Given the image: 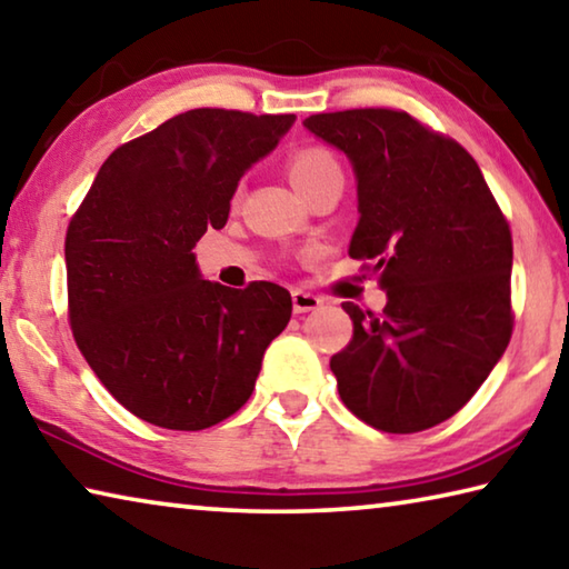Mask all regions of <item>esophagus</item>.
Wrapping results in <instances>:
<instances>
[{"label": "esophagus", "instance_id": "esophagus-1", "mask_svg": "<svg viewBox=\"0 0 569 569\" xmlns=\"http://www.w3.org/2000/svg\"><path fill=\"white\" fill-rule=\"evenodd\" d=\"M291 298H293V313H308L323 306V298H319L316 293H308L303 288H296Z\"/></svg>", "mask_w": 569, "mask_h": 569}]
</instances>
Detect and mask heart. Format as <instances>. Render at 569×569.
<instances>
[{"instance_id":"b5f03b06","label":"heart","mask_w":569,"mask_h":569,"mask_svg":"<svg viewBox=\"0 0 569 569\" xmlns=\"http://www.w3.org/2000/svg\"><path fill=\"white\" fill-rule=\"evenodd\" d=\"M331 172H341V168L331 152L323 148H306L301 152H296L291 162H288V176H291L296 190L313 186L316 180L331 176Z\"/></svg>"}]
</instances>
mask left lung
I'll return each instance as SVG.
<instances>
[{
	"label": "left lung",
	"mask_w": 569,
	"mask_h": 569,
	"mask_svg": "<svg viewBox=\"0 0 569 569\" xmlns=\"http://www.w3.org/2000/svg\"><path fill=\"white\" fill-rule=\"evenodd\" d=\"M303 128L356 176L349 256L373 258L387 306L343 303L349 346L331 359L339 393L391 435L441 423L489 377L512 336V236L475 158L397 110L311 114Z\"/></svg>",
	"instance_id": "left-lung-1"
}]
</instances>
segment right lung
Instances as JSON below:
<instances>
[{"instance_id":"1","label":"right lung","mask_w":569,"mask_h":569,"mask_svg":"<svg viewBox=\"0 0 569 569\" xmlns=\"http://www.w3.org/2000/svg\"><path fill=\"white\" fill-rule=\"evenodd\" d=\"M296 114L188 110L102 162L64 240L70 323L114 399L162 429L198 431L253 393L291 293L206 281L192 248L223 228L240 178Z\"/></svg>"}]
</instances>
